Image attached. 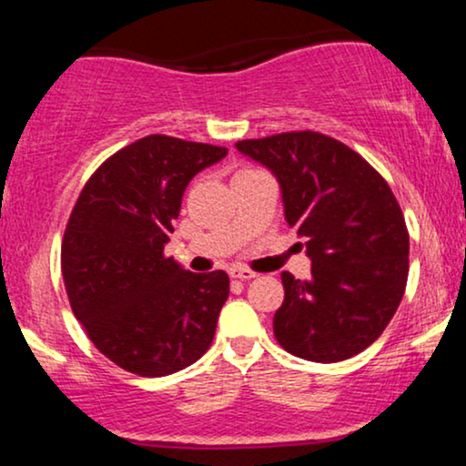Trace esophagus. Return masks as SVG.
Here are the masks:
<instances>
[{"instance_id":"1","label":"esophagus","mask_w":466,"mask_h":466,"mask_svg":"<svg viewBox=\"0 0 466 466\" xmlns=\"http://www.w3.org/2000/svg\"><path fill=\"white\" fill-rule=\"evenodd\" d=\"M229 276L238 278V280H251V278H256L258 274L248 269V267H232V269H229Z\"/></svg>"}]
</instances>
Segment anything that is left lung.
Here are the masks:
<instances>
[{
    "label": "left lung",
    "instance_id": "left-lung-1",
    "mask_svg": "<svg viewBox=\"0 0 466 466\" xmlns=\"http://www.w3.org/2000/svg\"><path fill=\"white\" fill-rule=\"evenodd\" d=\"M237 148L274 173L287 223L311 258L309 280L282 271L278 344L309 361L350 360L386 330L408 285L410 234L397 197L360 153L322 133H278Z\"/></svg>",
    "mask_w": 466,
    "mask_h": 466
}]
</instances>
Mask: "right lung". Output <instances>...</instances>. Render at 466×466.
<instances>
[{
  "instance_id": "1",
  "label": "right lung",
  "mask_w": 466,
  "mask_h": 466,
  "mask_svg": "<svg viewBox=\"0 0 466 466\" xmlns=\"http://www.w3.org/2000/svg\"><path fill=\"white\" fill-rule=\"evenodd\" d=\"M228 148L147 136L89 177L69 215L61 269L72 311L106 360L166 377L210 349L229 296L226 271L166 258L186 186Z\"/></svg>"
}]
</instances>
